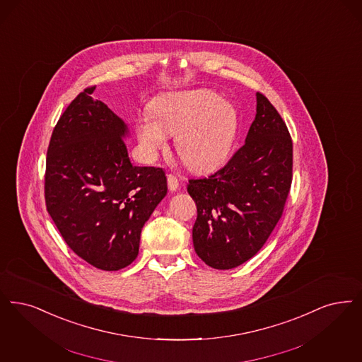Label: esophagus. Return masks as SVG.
Returning <instances> with one entry per match:
<instances>
[{
	"label": "esophagus",
	"mask_w": 362,
	"mask_h": 362,
	"mask_svg": "<svg viewBox=\"0 0 362 362\" xmlns=\"http://www.w3.org/2000/svg\"><path fill=\"white\" fill-rule=\"evenodd\" d=\"M167 180H168V187H170L171 191H176V189L179 188L180 183H179V179H177L175 175H167Z\"/></svg>",
	"instance_id": "esophagus-1"
}]
</instances>
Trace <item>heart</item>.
I'll return each instance as SVG.
<instances>
[{
  "mask_svg": "<svg viewBox=\"0 0 362 362\" xmlns=\"http://www.w3.org/2000/svg\"><path fill=\"white\" fill-rule=\"evenodd\" d=\"M153 118L137 121L139 140L146 156L155 158L176 137V149L194 171H210L223 163L232 149L238 119L232 105L210 91H194L163 98L152 106Z\"/></svg>",
  "mask_w": 362,
  "mask_h": 362,
  "instance_id": "b5f03b06",
  "label": "heart"
}]
</instances>
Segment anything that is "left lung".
<instances>
[{
	"instance_id": "left-lung-1",
	"label": "left lung",
	"mask_w": 362,
	"mask_h": 362,
	"mask_svg": "<svg viewBox=\"0 0 362 362\" xmlns=\"http://www.w3.org/2000/svg\"><path fill=\"white\" fill-rule=\"evenodd\" d=\"M245 144L217 173L188 180L197 204L192 243L209 267L232 269L252 259L283 216L292 183V140L268 98L257 93Z\"/></svg>"
}]
</instances>
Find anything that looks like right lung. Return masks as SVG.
<instances>
[{"label":"right lung","mask_w":362,"mask_h":362,"mask_svg":"<svg viewBox=\"0 0 362 362\" xmlns=\"http://www.w3.org/2000/svg\"><path fill=\"white\" fill-rule=\"evenodd\" d=\"M87 87L55 125L45 161L47 211L75 255L103 271L137 257L140 234L167 194L163 168L130 163L125 122Z\"/></svg>","instance_id":"obj_1"}]
</instances>
